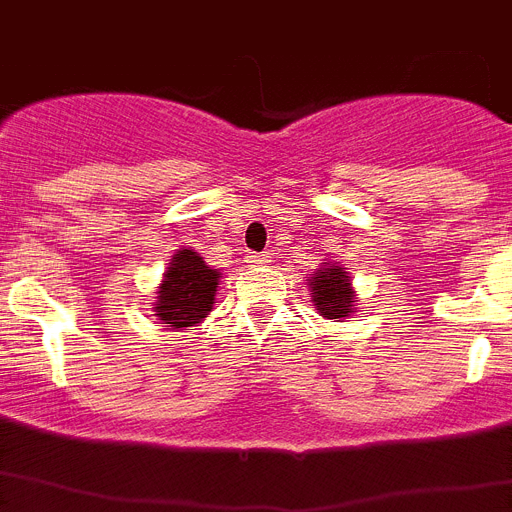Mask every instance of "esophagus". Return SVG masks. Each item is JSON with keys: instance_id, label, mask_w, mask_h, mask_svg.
Segmentation results:
<instances>
[{"instance_id": "esophagus-1", "label": "esophagus", "mask_w": 512, "mask_h": 512, "mask_svg": "<svg viewBox=\"0 0 512 512\" xmlns=\"http://www.w3.org/2000/svg\"><path fill=\"white\" fill-rule=\"evenodd\" d=\"M248 266H266L271 264V256L269 253H251V256H246Z\"/></svg>"}]
</instances>
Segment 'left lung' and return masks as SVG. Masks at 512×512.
Segmentation results:
<instances>
[{
	"instance_id": "8db88e82",
	"label": "left lung",
	"mask_w": 512,
	"mask_h": 512,
	"mask_svg": "<svg viewBox=\"0 0 512 512\" xmlns=\"http://www.w3.org/2000/svg\"><path fill=\"white\" fill-rule=\"evenodd\" d=\"M307 287H310L312 305L323 315L325 320L333 323H343L348 315L356 312V297L354 284H351V274L343 269L341 261L325 259L318 269L307 277Z\"/></svg>"
}]
</instances>
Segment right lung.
<instances>
[{"label": "right lung", "instance_id": "1", "mask_svg": "<svg viewBox=\"0 0 512 512\" xmlns=\"http://www.w3.org/2000/svg\"><path fill=\"white\" fill-rule=\"evenodd\" d=\"M220 269L207 266L194 248H179L156 289L153 315L166 330H187L212 312Z\"/></svg>", "mask_w": 512, "mask_h": 512}]
</instances>
